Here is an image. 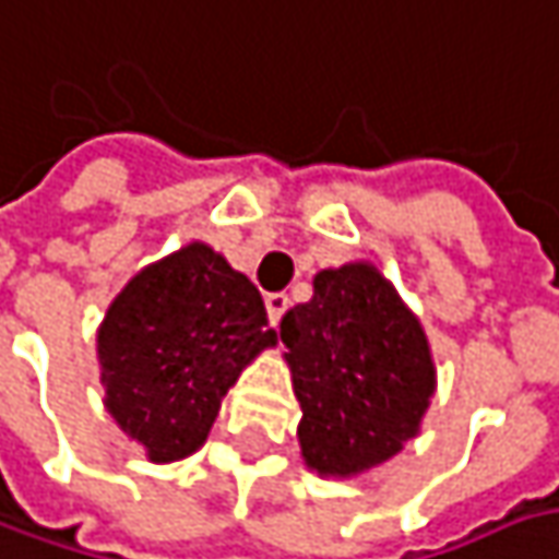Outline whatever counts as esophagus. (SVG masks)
Segmentation results:
<instances>
[{
  "label": "esophagus",
  "mask_w": 559,
  "mask_h": 559,
  "mask_svg": "<svg viewBox=\"0 0 559 559\" xmlns=\"http://www.w3.org/2000/svg\"><path fill=\"white\" fill-rule=\"evenodd\" d=\"M287 307H290V297H287V294H269V297H265V312H269V322H272L275 329L281 325Z\"/></svg>",
  "instance_id": "esophagus-1"
}]
</instances>
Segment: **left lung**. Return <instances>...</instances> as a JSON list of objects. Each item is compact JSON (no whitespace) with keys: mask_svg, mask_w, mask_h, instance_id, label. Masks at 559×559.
<instances>
[{"mask_svg":"<svg viewBox=\"0 0 559 559\" xmlns=\"http://www.w3.org/2000/svg\"><path fill=\"white\" fill-rule=\"evenodd\" d=\"M281 342L304 408L297 437L319 475L389 462L417 433L433 395V364L417 319L370 265L312 278V300L281 319Z\"/></svg>","mask_w":559,"mask_h":559,"instance_id":"obj_1","label":"left lung"}]
</instances>
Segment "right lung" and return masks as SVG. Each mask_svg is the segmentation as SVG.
<instances>
[{
	"instance_id": "1",
	"label": "right lung",
	"mask_w": 559,
	"mask_h": 559,
	"mask_svg": "<svg viewBox=\"0 0 559 559\" xmlns=\"http://www.w3.org/2000/svg\"><path fill=\"white\" fill-rule=\"evenodd\" d=\"M275 342L255 284L189 243L139 272L107 310L97 335L107 408L151 462L182 459L205 443L240 370Z\"/></svg>"
}]
</instances>
